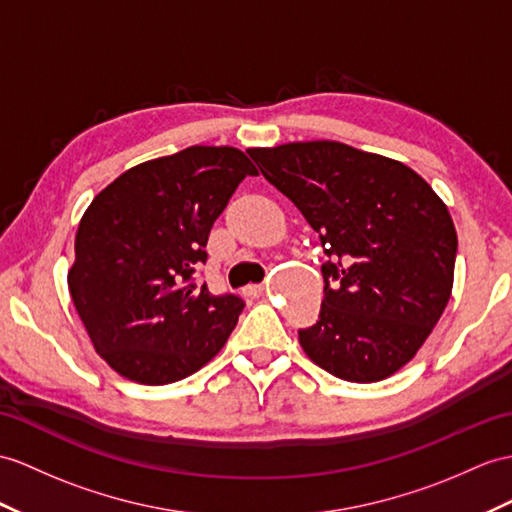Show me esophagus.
I'll use <instances>...</instances> for the list:
<instances>
[{
	"mask_svg": "<svg viewBox=\"0 0 512 512\" xmlns=\"http://www.w3.org/2000/svg\"><path fill=\"white\" fill-rule=\"evenodd\" d=\"M263 291H265L263 284H247L243 289V293L249 295V297H260V295H263Z\"/></svg>",
	"mask_w": 512,
	"mask_h": 512,
	"instance_id": "esophagus-1",
	"label": "esophagus"
}]
</instances>
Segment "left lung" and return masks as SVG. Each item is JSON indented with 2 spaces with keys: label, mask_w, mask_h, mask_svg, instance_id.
Instances as JSON below:
<instances>
[{
  "label": "left lung",
  "mask_w": 512,
  "mask_h": 512,
  "mask_svg": "<svg viewBox=\"0 0 512 512\" xmlns=\"http://www.w3.org/2000/svg\"><path fill=\"white\" fill-rule=\"evenodd\" d=\"M247 154L328 256L319 319L297 330L304 352L347 382L389 378L450 302L458 239L447 206L402 162L336 141Z\"/></svg>",
  "instance_id": "obj_1"
}]
</instances>
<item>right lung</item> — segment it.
Listing matches in <instances>:
<instances>
[{"label": "right lung", "mask_w": 512, "mask_h": 512, "mask_svg": "<svg viewBox=\"0 0 512 512\" xmlns=\"http://www.w3.org/2000/svg\"><path fill=\"white\" fill-rule=\"evenodd\" d=\"M256 173L239 149L193 145L121 173L86 208L69 291L97 354L123 378L176 382L226 345L245 302L213 295L193 273L236 186Z\"/></svg>", "instance_id": "right-lung-1"}]
</instances>
